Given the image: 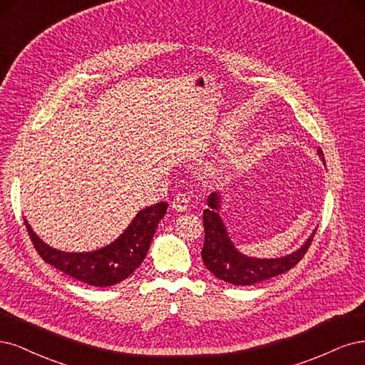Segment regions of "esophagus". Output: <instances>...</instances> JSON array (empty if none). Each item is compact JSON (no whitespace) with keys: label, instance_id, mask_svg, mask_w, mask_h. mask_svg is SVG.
Here are the masks:
<instances>
[{"label":"esophagus","instance_id":"esophagus-1","mask_svg":"<svg viewBox=\"0 0 365 365\" xmlns=\"http://www.w3.org/2000/svg\"><path fill=\"white\" fill-rule=\"evenodd\" d=\"M171 206L174 210H178V212H185V210L187 209V206H190V198H187L186 194H178L171 202Z\"/></svg>","mask_w":365,"mask_h":365}]
</instances>
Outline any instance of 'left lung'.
Returning <instances> with one entry per match:
<instances>
[{"instance_id":"obj_1","label":"left lung","mask_w":365,"mask_h":365,"mask_svg":"<svg viewBox=\"0 0 365 365\" xmlns=\"http://www.w3.org/2000/svg\"><path fill=\"white\" fill-rule=\"evenodd\" d=\"M317 153L324 162L322 148L317 150ZM220 203V195L217 192L207 197V209L203 210L205 242L202 249L206 268L218 279L229 282L232 285H253L288 272L294 265H297L308 252L315 232L299 250L276 257V259H256V257L240 253L232 244L225 222L218 214Z\"/></svg>"}]
</instances>
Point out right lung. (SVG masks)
I'll return each mask as SVG.
<instances>
[{
	"label": "right lung",
	"mask_w": 365,
	"mask_h": 365,
	"mask_svg": "<svg viewBox=\"0 0 365 365\" xmlns=\"http://www.w3.org/2000/svg\"><path fill=\"white\" fill-rule=\"evenodd\" d=\"M168 203L160 202L138 212L118 240L108 247L88 253H66L46 245L29 222L26 229L42 259L62 273L93 287H112L127 279L143 264L159 221L167 214Z\"/></svg>",
	"instance_id": "1"
}]
</instances>
